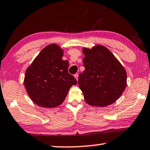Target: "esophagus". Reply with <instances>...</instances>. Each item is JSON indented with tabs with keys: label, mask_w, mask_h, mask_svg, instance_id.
Masks as SVG:
<instances>
[{
	"label": "esophagus",
	"mask_w": 150,
	"mask_h": 150,
	"mask_svg": "<svg viewBox=\"0 0 150 150\" xmlns=\"http://www.w3.org/2000/svg\"><path fill=\"white\" fill-rule=\"evenodd\" d=\"M74 77H75V79H77V81H78V77H79V75H78L77 73H76V74L74 75Z\"/></svg>",
	"instance_id": "obj_1"
}]
</instances>
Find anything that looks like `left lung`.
<instances>
[{"label": "left lung", "instance_id": "left-lung-1", "mask_svg": "<svg viewBox=\"0 0 150 150\" xmlns=\"http://www.w3.org/2000/svg\"><path fill=\"white\" fill-rule=\"evenodd\" d=\"M85 70L79 75V88L85 100L93 106L104 107L115 102L127 86V73L108 48L97 45L83 48Z\"/></svg>", "mask_w": 150, "mask_h": 150}]
</instances>
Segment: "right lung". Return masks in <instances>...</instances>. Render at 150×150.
<instances>
[{
  "mask_svg": "<svg viewBox=\"0 0 150 150\" xmlns=\"http://www.w3.org/2000/svg\"><path fill=\"white\" fill-rule=\"evenodd\" d=\"M63 50L57 44L46 46L26 70L24 86L29 96L42 107L61 104L77 80L68 72L69 62L62 59Z\"/></svg>",
  "mask_w": 150,
  "mask_h": 150,
  "instance_id": "obj_1",
  "label": "right lung"
}]
</instances>
